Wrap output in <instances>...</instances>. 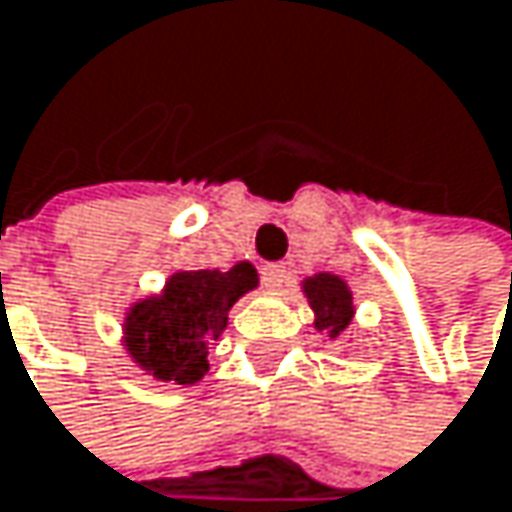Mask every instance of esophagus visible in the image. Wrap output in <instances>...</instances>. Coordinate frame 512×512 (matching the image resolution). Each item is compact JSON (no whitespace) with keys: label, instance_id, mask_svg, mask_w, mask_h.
<instances>
[{"label":"esophagus","instance_id":"obj_1","mask_svg":"<svg viewBox=\"0 0 512 512\" xmlns=\"http://www.w3.org/2000/svg\"><path fill=\"white\" fill-rule=\"evenodd\" d=\"M286 277H289V271H286L283 262H271V265L262 268V283H265L268 289H280V286L286 283Z\"/></svg>","mask_w":512,"mask_h":512}]
</instances>
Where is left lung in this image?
Masks as SVG:
<instances>
[{"label": "left lung", "instance_id": "8db88e82", "mask_svg": "<svg viewBox=\"0 0 512 512\" xmlns=\"http://www.w3.org/2000/svg\"><path fill=\"white\" fill-rule=\"evenodd\" d=\"M304 295L316 313V328L325 331L331 340L340 337L352 316H355V307H352V292L349 286L334 277V274H316L310 280H304Z\"/></svg>", "mask_w": 512, "mask_h": 512}]
</instances>
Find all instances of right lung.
Listing matches in <instances>:
<instances>
[{
  "label": "right lung",
  "instance_id": "right-lung-1",
  "mask_svg": "<svg viewBox=\"0 0 512 512\" xmlns=\"http://www.w3.org/2000/svg\"><path fill=\"white\" fill-rule=\"evenodd\" d=\"M250 262L229 271H178L154 298L136 301L125 319L130 358L154 379L196 384L208 373V346L229 322L232 304L256 289Z\"/></svg>",
  "mask_w": 512,
  "mask_h": 512
}]
</instances>
